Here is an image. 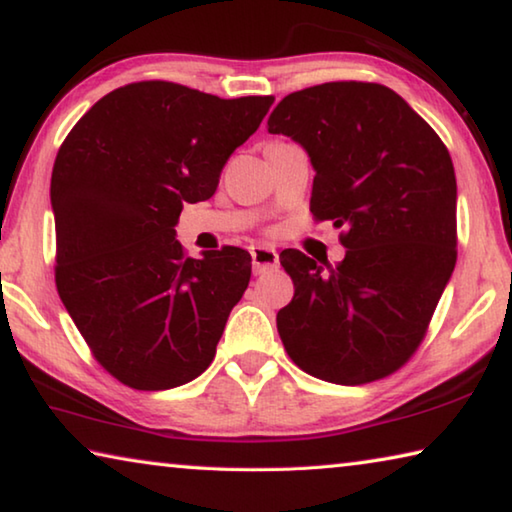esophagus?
<instances>
[{"instance_id": "obj_1", "label": "esophagus", "mask_w": 512, "mask_h": 512, "mask_svg": "<svg viewBox=\"0 0 512 512\" xmlns=\"http://www.w3.org/2000/svg\"><path fill=\"white\" fill-rule=\"evenodd\" d=\"M250 257H253V271L255 275L275 271L280 266V257H277V250L271 246H253L250 248Z\"/></svg>"}]
</instances>
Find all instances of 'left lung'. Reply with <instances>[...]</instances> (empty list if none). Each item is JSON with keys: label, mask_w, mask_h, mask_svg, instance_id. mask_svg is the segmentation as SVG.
Returning a JSON list of instances; mask_svg holds the SVG:
<instances>
[{"label": "left lung", "mask_w": 512, "mask_h": 512, "mask_svg": "<svg viewBox=\"0 0 512 512\" xmlns=\"http://www.w3.org/2000/svg\"><path fill=\"white\" fill-rule=\"evenodd\" d=\"M268 133L314 164L309 210L343 228L345 259L280 255L293 300L277 311L284 350L309 375L359 386L418 350L456 264V176L447 146L400 94L336 81L284 97Z\"/></svg>", "instance_id": "1"}]
</instances>
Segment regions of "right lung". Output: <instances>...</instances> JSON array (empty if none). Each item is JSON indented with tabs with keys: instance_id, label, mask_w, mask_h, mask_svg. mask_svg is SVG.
<instances>
[{
	"instance_id": "1",
	"label": "right lung",
	"mask_w": 512,
	"mask_h": 512,
	"mask_svg": "<svg viewBox=\"0 0 512 512\" xmlns=\"http://www.w3.org/2000/svg\"><path fill=\"white\" fill-rule=\"evenodd\" d=\"M273 97L219 99L169 81L112 90L76 121L51 171L56 287L103 368L167 391L210 366L250 282L235 246L187 257L185 203L207 201Z\"/></svg>"
}]
</instances>
